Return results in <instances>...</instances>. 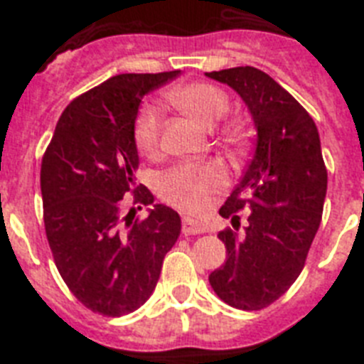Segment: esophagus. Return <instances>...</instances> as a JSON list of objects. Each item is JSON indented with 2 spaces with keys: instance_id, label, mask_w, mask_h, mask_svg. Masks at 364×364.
Returning a JSON list of instances; mask_svg holds the SVG:
<instances>
[{
  "instance_id": "obj_1",
  "label": "esophagus",
  "mask_w": 364,
  "mask_h": 364,
  "mask_svg": "<svg viewBox=\"0 0 364 364\" xmlns=\"http://www.w3.org/2000/svg\"><path fill=\"white\" fill-rule=\"evenodd\" d=\"M205 228L193 219H183V234L185 236H196V234H204Z\"/></svg>"
}]
</instances>
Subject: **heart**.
Masks as SVG:
<instances>
[{
  "label": "heart",
  "instance_id": "1",
  "mask_svg": "<svg viewBox=\"0 0 364 364\" xmlns=\"http://www.w3.org/2000/svg\"><path fill=\"white\" fill-rule=\"evenodd\" d=\"M170 104L193 117L200 124L213 128L230 109V98L223 88L211 82H188L171 88L166 94ZM247 130L242 122H230L223 130V139L242 143ZM134 141L137 151L145 156H156L162 141V113L154 105H143L134 121ZM227 185V170L221 162H188L171 168L160 177L159 194L166 204L191 215H200L208 210L211 198Z\"/></svg>",
  "mask_w": 364,
  "mask_h": 364
}]
</instances>
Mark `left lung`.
<instances>
[{
  "mask_svg": "<svg viewBox=\"0 0 364 364\" xmlns=\"http://www.w3.org/2000/svg\"><path fill=\"white\" fill-rule=\"evenodd\" d=\"M232 87L251 111L257 147L219 213L227 260L210 274L217 296L238 310H262L300 276L321 223L327 194L317 126L310 113L268 73L242 65L205 73ZM248 219L244 234L239 213Z\"/></svg>",
  "mask_w": 364,
  "mask_h": 364,
  "instance_id": "obj_1",
  "label": "left lung"
}]
</instances>
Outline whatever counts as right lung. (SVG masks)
<instances>
[{"label": "right lung", "mask_w": 364, "mask_h": 364, "mask_svg": "<svg viewBox=\"0 0 364 364\" xmlns=\"http://www.w3.org/2000/svg\"><path fill=\"white\" fill-rule=\"evenodd\" d=\"M177 75L122 73L77 96L43 154V221L54 264L73 296L100 316H126L151 296L181 232L168 205L134 219L124 200L132 194L137 210L153 204L136 183L134 121L143 96Z\"/></svg>", "instance_id": "right-lung-1"}]
</instances>
